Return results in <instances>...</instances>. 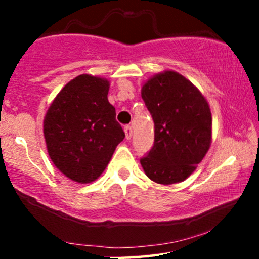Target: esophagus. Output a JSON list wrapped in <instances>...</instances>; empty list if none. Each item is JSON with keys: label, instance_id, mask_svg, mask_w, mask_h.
<instances>
[{"label": "esophagus", "instance_id": "esophagus-1", "mask_svg": "<svg viewBox=\"0 0 259 259\" xmlns=\"http://www.w3.org/2000/svg\"><path fill=\"white\" fill-rule=\"evenodd\" d=\"M124 132H125V138H126L127 140L132 139V136H133V129H132V126H130V125H125V126H124Z\"/></svg>", "mask_w": 259, "mask_h": 259}]
</instances>
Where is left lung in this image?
<instances>
[{
    "mask_svg": "<svg viewBox=\"0 0 259 259\" xmlns=\"http://www.w3.org/2000/svg\"><path fill=\"white\" fill-rule=\"evenodd\" d=\"M141 97L154 123L153 146L140 158L154 183L185 180L206 156L212 114L206 99L179 73H160L142 86Z\"/></svg>",
    "mask_w": 259,
    "mask_h": 259,
    "instance_id": "left-lung-1",
    "label": "left lung"
}]
</instances>
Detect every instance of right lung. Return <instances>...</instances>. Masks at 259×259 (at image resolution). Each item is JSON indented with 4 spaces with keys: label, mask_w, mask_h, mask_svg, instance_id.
<instances>
[{
    "label": "right lung",
    "mask_w": 259,
    "mask_h": 259,
    "mask_svg": "<svg viewBox=\"0 0 259 259\" xmlns=\"http://www.w3.org/2000/svg\"><path fill=\"white\" fill-rule=\"evenodd\" d=\"M108 90L105 79L76 76L56 96L45 117V140L53 164L76 183L96 180L125 138L107 99Z\"/></svg>",
    "instance_id": "add662e5"
}]
</instances>
